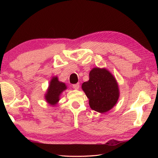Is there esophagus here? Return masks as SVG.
Masks as SVG:
<instances>
[{"label": "esophagus", "instance_id": "esophagus-1", "mask_svg": "<svg viewBox=\"0 0 158 158\" xmlns=\"http://www.w3.org/2000/svg\"><path fill=\"white\" fill-rule=\"evenodd\" d=\"M73 88L74 89H78L79 88H80V84H79V83L76 84H73Z\"/></svg>", "mask_w": 158, "mask_h": 158}]
</instances>
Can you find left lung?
I'll return each mask as SVG.
<instances>
[{
    "label": "left lung",
    "mask_w": 158,
    "mask_h": 158,
    "mask_svg": "<svg viewBox=\"0 0 158 158\" xmlns=\"http://www.w3.org/2000/svg\"><path fill=\"white\" fill-rule=\"evenodd\" d=\"M89 76L82 89L89 99L91 109L100 113L109 111L115 106L120 95L116 78L106 68L98 67L91 70Z\"/></svg>",
    "instance_id": "left-lung-1"
}]
</instances>
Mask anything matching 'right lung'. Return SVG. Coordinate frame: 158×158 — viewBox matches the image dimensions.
I'll return each instance as SVG.
<instances>
[{
    "label": "right lung",
    "instance_id": "right-lung-1",
    "mask_svg": "<svg viewBox=\"0 0 158 158\" xmlns=\"http://www.w3.org/2000/svg\"><path fill=\"white\" fill-rule=\"evenodd\" d=\"M66 89L67 86L65 83L60 82L57 76L52 77L45 94V99L47 103L51 106H55L59 102L61 94Z\"/></svg>",
    "mask_w": 158,
    "mask_h": 158
}]
</instances>
